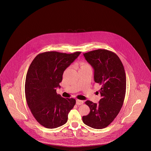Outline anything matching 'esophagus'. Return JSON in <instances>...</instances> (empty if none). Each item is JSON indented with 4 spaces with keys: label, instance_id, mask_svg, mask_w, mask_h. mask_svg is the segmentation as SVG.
<instances>
[{
    "label": "esophagus",
    "instance_id": "obj_1",
    "mask_svg": "<svg viewBox=\"0 0 151 151\" xmlns=\"http://www.w3.org/2000/svg\"><path fill=\"white\" fill-rule=\"evenodd\" d=\"M76 103L78 105H81L83 104V101L80 100H76Z\"/></svg>",
    "mask_w": 151,
    "mask_h": 151
}]
</instances>
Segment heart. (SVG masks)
Instances as JSON below:
<instances>
[{"instance_id":"1","label":"heart","mask_w":151,"mask_h":151,"mask_svg":"<svg viewBox=\"0 0 151 151\" xmlns=\"http://www.w3.org/2000/svg\"><path fill=\"white\" fill-rule=\"evenodd\" d=\"M85 67H90L87 64H85V63H84V64H82V66H81V68H85Z\"/></svg>"}]
</instances>
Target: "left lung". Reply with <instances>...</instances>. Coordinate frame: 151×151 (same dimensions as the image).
I'll return each instance as SVG.
<instances>
[{
    "label": "left lung",
    "instance_id": "8db88e82",
    "mask_svg": "<svg viewBox=\"0 0 151 151\" xmlns=\"http://www.w3.org/2000/svg\"><path fill=\"white\" fill-rule=\"evenodd\" d=\"M94 70V81L101 85L99 103L87 100L90 109L82 117L83 122L95 129L108 126L119 114L126 94V78L124 65L114 52L98 49L83 54Z\"/></svg>",
    "mask_w": 151,
    "mask_h": 151
}]
</instances>
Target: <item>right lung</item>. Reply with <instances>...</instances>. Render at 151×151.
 I'll list each match as a JSON object with an SVG mask.
<instances>
[{"label": "right lung", "instance_id": "right-lung-1", "mask_svg": "<svg viewBox=\"0 0 151 151\" xmlns=\"http://www.w3.org/2000/svg\"><path fill=\"white\" fill-rule=\"evenodd\" d=\"M80 54L45 52L37 55L29 66L25 85L27 105L37 121L46 128L66 124L76 104L73 98L57 94L56 88L61 87L64 71Z\"/></svg>", "mask_w": 151, "mask_h": 151}]
</instances>
